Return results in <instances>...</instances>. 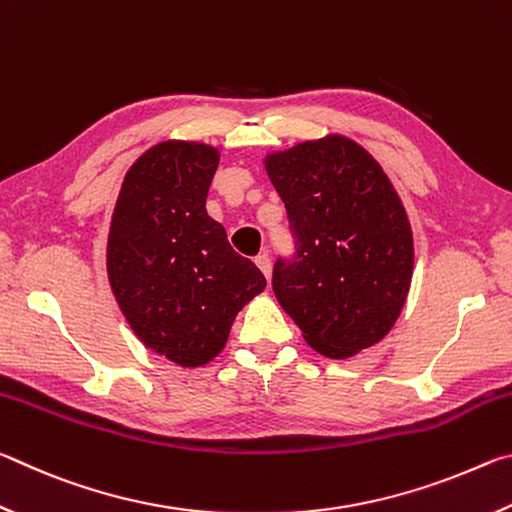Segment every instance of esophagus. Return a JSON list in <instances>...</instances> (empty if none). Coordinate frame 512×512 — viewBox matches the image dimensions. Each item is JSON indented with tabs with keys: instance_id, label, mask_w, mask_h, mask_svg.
<instances>
[{
	"instance_id": "obj_1",
	"label": "esophagus",
	"mask_w": 512,
	"mask_h": 512,
	"mask_svg": "<svg viewBox=\"0 0 512 512\" xmlns=\"http://www.w3.org/2000/svg\"><path fill=\"white\" fill-rule=\"evenodd\" d=\"M255 264L259 266V271H262L266 275V280H271V257H268L266 253L257 255L255 257Z\"/></svg>"
}]
</instances>
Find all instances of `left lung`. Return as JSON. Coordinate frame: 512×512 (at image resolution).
<instances>
[{"label": "left lung", "instance_id": "left-lung-1", "mask_svg": "<svg viewBox=\"0 0 512 512\" xmlns=\"http://www.w3.org/2000/svg\"><path fill=\"white\" fill-rule=\"evenodd\" d=\"M287 207L291 257L273 291L320 354L345 359L384 339L413 271V237L391 180L357 142L329 135L266 158Z\"/></svg>", "mask_w": 512, "mask_h": 512}]
</instances>
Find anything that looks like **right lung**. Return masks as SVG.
Returning a JSON list of instances; mask_svg holds the SVG:
<instances>
[{"label":"right lung","mask_w":512,"mask_h":512,"mask_svg":"<svg viewBox=\"0 0 512 512\" xmlns=\"http://www.w3.org/2000/svg\"><path fill=\"white\" fill-rule=\"evenodd\" d=\"M216 167L212 146H153L126 173L108 237L110 287L128 325L183 368L214 359L239 309L266 287L207 216Z\"/></svg>","instance_id":"obj_1"}]
</instances>
